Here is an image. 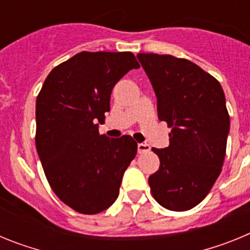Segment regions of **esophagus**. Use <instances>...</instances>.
Here are the masks:
<instances>
[{
    "mask_svg": "<svg viewBox=\"0 0 250 250\" xmlns=\"http://www.w3.org/2000/svg\"><path fill=\"white\" fill-rule=\"evenodd\" d=\"M150 151V145L149 144H144V143H141V144L138 145V152L139 154H144V152H149Z\"/></svg>",
    "mask_w": 250,
    "mask_h": 250,
    "instance_id": "esophagus-1",
    "label": "esophagus"
}]
</instances>
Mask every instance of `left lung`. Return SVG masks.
Instances as JSON below:
<instances>
[{"label":"left lung","instance_id":"obj_1","mask_svg":"<svg viewBox=\"0 0 250 250\" xmlns=\"http://www.w3.org/2000/svg\"><path fill=\"white\" fill-rule=\"evenodd\" d=\"M158 99L159 120L171 127L169 146L152 151L160 159L149 176L154 199L169 210L199 204L224 163L229 114L219 81L187 59L138 54Z\"/></svg>","mask_w":250,"mask_h":250}]
</instances>
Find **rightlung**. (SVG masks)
<instances>
[{"instance_id":"right-lung-1","label":"right lung","mask_w":250,"mask_h":250,"mask_svg":"<svg viewBox=\"0 0 250 250\" xmlns=\"http://www.w3.org/2000/svg\"><path fill=\"white\" fill-rule=\"evenodd\" d=\"M131 52L83 51L46 77L36 100V149L51 189L74 210L98 214L114 204L135 158L129 135L99 134L115 83L139 68Z\"/></svg>"}]
</instances>
